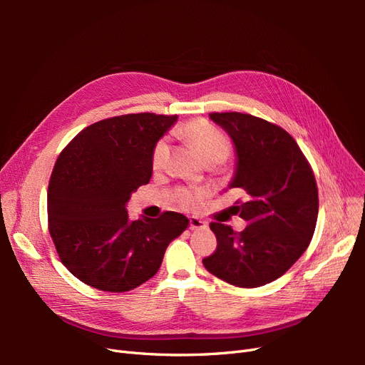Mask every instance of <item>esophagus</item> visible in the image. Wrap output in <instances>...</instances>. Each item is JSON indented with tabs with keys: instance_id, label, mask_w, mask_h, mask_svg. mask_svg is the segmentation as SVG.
I'll list each match as a JSON object with an SVG mask.
<instances>
[{
	"instance_id": "esophagus-1",
	"label": "esophagus",
	"mask_w": 365,
	"mask_h": 365,
	"mask_svg": "<svg viewBox=\"0 0 365 365\" xmlns=\"http://www.w3.org/2000/svg\"><path fill=\"white\" fill-rule=\"evenodd\" d=\"M189 220H190V230H205L208 227L207 222H204L202 219L196 216H190Z\"/></svg>"
}]
</instances>
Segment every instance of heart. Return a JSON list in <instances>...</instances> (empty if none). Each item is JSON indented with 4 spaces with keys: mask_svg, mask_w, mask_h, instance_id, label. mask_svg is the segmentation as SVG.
<instances>
[{
    "mask_svg": "<svg viewBox=\"0 0 365 365\" xmlns=\"http://www.w3.org/2000/svg\"><path fill=\"white\" fill-rule=\"evenodd\" d=\"M184 138L200 153L201 158L207 163L210 160H225L231 150L228 138L217 130L215 126L204 120H195L185 125L182 129ZM169 153L168 141L160 140L152 152V165L153 169L163 168ZM201 192L195 190H180L178 201L185 208H196L201 202Z\"/></svg>",
    "mask_w": 365,
    "mask_h": 365,
    "instance_id": "obj_1",
    "label": "heart"
}]
</instances>
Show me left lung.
I'll list each match as a JSON object with an SVG mask.
<instances>
[{
    "instance_id": "8db88e82",
    "label": "left lung",
    "mask_w": 365,
    "mask_h": 365,
    "mask_svg": "<svg viewBox=\"0 0 365 365\" xmlns=\"http://www.w3.org/2000/svg\"><path fill=\"white\" fill-rule=\"evenodd\" d=\"M210 120L235 145L236 168L228 189L247 195L236 208L248 225L236 235L231 227L212 222L217 248L202 263L230 284L257 288L282 277L311 244L318 216L315 176L280 126L240 113H213Z\"/></svg>"
}]
</instances>
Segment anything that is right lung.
<instances>
[{
    "label": "right lung",
    "instance_id": "add662e5",
    "mask_svg": "<svg viewBox=\"0 0 365 365\" xmlns=\"http://www.w3.org/2000/svg\"><path fill=\"white\" fill-rule=\"evenodd\" d=\"M178 115L106 118L62 150L48 184V228L62 263L96 289L125 292L148 282L169 244L190 225L176 212L129 220L126 204L152 176V152Z\"/></svg>",
    "mask_w": 365,
    "mask_h": 365
}]
</instances>
